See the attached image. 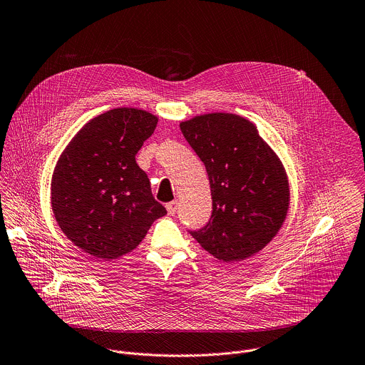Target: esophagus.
Returning <instances> with one entry per match:
<instances>
[{
    "label": "esophagus",
    "instance_id": "obj_1",
    "mask_svg": "<svg viewBox=\"0 0 365 365\" xmlns=\"http://www.w3.org/2000/svg\"><path fill=\"white\" fill-rule=\"evenodd\" d=\"M178 200H173V202H169V203H166V210H168V213L169 215H175L176 213V210H178Z\"/></svg>",
    "mask_w": 365,
    "mask_h": 365
}]
</instances>
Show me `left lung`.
<instances>
[{
  "label": "left lung",
  "mask_w": 365,
  "mask_h": 365,
  "mask_svg": "<svg viewBox=\"0 0 365 365\" xmlns=\"http://www.w3.org/2000/svg\"><path fill=\"white\" fill-rule=\"evenodd\" d=\"M206 166L213 210L199 245L223 262L260 252L282 227L290 203L286 170L255 123L233 113H207L180 123Z\"/></svg>",
  "instance_id": "1"
}]
</instances>
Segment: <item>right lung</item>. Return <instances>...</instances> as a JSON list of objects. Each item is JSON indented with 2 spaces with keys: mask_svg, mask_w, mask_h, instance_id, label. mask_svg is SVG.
I'll list each match as a JSON object with an SVG mask.
<instances>
[{
  "mask_svg": "<svg viewBox=\"0 0 365 365\" xmlns=\"http://www.w3.org/2000/svg\"><path fill=\"white\" fill-rule=\"evenodd\" d=\"M156 123L158 118L142 109H110L91 119L56 162L53 216L66 237L98 260L132 252L166 215L135 159Z\"/></svg>",
  "mask_w": 365,
  "mask_h": 365,
  "instance_id": "right-lung-1",
  "label": "right lung"
}]
</instances>
